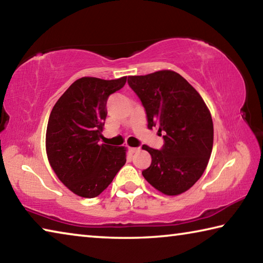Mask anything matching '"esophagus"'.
I'll return each mask as SVG.
<instances>
[{
	"label": "esophagus",
	"instance_id": "34e87169",
	"mask_svg": "<svg viewBox=\"0 0 263 263\" xmlns=\"http://www.w3.org/2000/svg\"><path fill=\"white\" fill-rule=\"evenodd\" d=\"M140 148L139 147H130V152L131 153H136V152H138V151H139Z\"/></svg>",
	"mask_w": 263,
	"mask_h": 263
}]
</instances>
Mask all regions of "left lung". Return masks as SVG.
I'll return each instance as SVG.
<instances>
[{
  "label": "left lung",
  "mask_w": 263,
  "mask_h": 263,
  "mask_svg": "<svg viewBox=\"0 0 263 263\" xmlns=\"http://www.w3.org/2000/svg\"><path fill=\"white\" fill-rule=\"evenodd\" d=\"M128 86L141 101L149 128L163 133L160 149L144 145L152 163L142 176L164 195H180L205 171L213 145V123L196 89L173 70L128 77Z\"/></svg>",
  "instance_id": "obj_1"
}]
</instances>
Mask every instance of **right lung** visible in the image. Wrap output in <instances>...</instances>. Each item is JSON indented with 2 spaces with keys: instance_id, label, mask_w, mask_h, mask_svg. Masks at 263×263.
I'll list each match as a JSON object with an SVG mask.
<instances>
[{
  "instance_id": "obj_1",
  "label": "right lung",
  "mask_w": 263,
  "mask_h": 263,
  "mask_svg": "<svg viewBox=\"0 0 263 263\" xmlns=\"http://www.w3.org/2000/svg\"><path fill=\"white\" fill-rule=\"evenodd\" d=\"M117 80L81 78L70 84L51 111L46 153L59 180L74 194L92 198L108 188L126 162V148L100 145L109 96L124 87Z\"/></svg>"
}]
</instances>
